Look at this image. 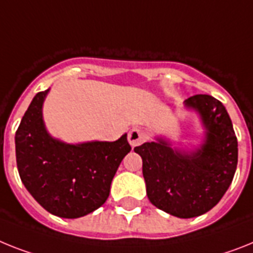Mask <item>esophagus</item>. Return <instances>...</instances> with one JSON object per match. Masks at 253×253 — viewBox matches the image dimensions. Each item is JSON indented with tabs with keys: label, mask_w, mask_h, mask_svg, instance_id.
<instances>
[{
	"label": "esophagus",
	"mask_w": 253,
	"mask_h": 253,
	"mask_svg": "<svg viewBox=\"0 0 253 253\" xmlns=\"http://www.w3.org/2000/svg\"><path fill=\"white\" fill-rule=\"evenodd\" d=\"M148 139V132L143 128H133L128 133V143L131 146H137L140 144H143Z\"/></svg>",
	"instance_id": "1"
}]
</instances>
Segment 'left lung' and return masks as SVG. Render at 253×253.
<instances>
[{
	"label": "left lung",
	"instance_id": "8db88e82",
	"mask_svg": "<svg viewBox=\"0 0 253 253\" xmlns=\"http://www.w3.org/2000/svg\"><path fill=\"white\" fill-rule=\"evenodd\" d=\"M202 116L206 143L193 153L172 150L163 140L136 146L143 158L146 195L156 207L180 218L213 209L233 181L238 163V141L225 107L210 95L185 100Z\"/></svg>",
	"mask_w": 253,
	"mask_h": 253
}]
</instances>
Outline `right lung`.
<instances>
[{
  "label": "right lung",
  "mask_w": 253,
  "mask_h": 253,
  "mask_svg": "<svg viewBox=\"0 0 253 253\" xmlns=\"http://www.w3.org/2000/svg\"><path fill=\"white\" fill-rule=\"evenodd\" d=\"M38 92L15 133L16 165L23 184L46 211L77 218L97 210L109 197L110 184L131 146L127 135L113 143L69 145L46 132Z\"/></svg>",
  "instance_id": "obj_1"
}]
</instances>
